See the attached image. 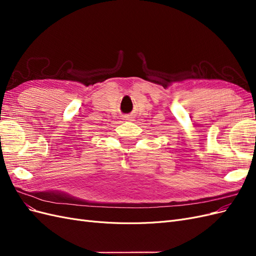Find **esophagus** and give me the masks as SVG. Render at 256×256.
<instances>
[{"mask_svg": "<svg viewBox=\"0 0 256 256\" xmlns=\"http://www.w3.org/2000/svg\"><path fill=\"white\" fill-rule=\"evenodd\" d=\"M122 120L131 122V120H134V118L131 115H122Z\"/></svg>", "mask_w": 256, "mask_h": 256, "instance_id": "esophagus-1", "label": "esophagus"}]
</instances>
